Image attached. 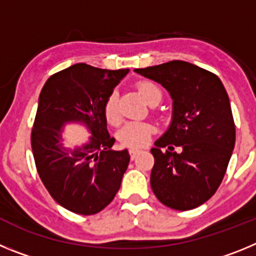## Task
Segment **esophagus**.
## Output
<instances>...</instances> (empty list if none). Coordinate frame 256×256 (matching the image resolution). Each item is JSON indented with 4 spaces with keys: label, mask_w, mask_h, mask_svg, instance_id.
Masks as SVG:
<instances>
[{
    "label": "esophagus",
    "mask_w": 256,
    "mask_h": 256,
    "mask_svg": "<svg viewBox=\"0 0 256 256\" xmlns=\"http://www.w3.org/2000/svg\"><path fill=\"white\" fill-rule=\"evenodd\" d=\"M140 154V150H134V148H132V150H130V159L134 160L136 158H137V155Z\"/></svg>",
    "instance_id": "obj_1"
}]
</instances>
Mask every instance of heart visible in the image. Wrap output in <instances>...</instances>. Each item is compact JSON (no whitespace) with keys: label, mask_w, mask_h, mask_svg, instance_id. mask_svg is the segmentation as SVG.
Wrapping results in <instances>:
<instances>
[{"label":"heart","mask_w":256,"mask_h":256,"mask_svg":"<svg viewBox=\"0 0 256 256\" xmlns=\"http://www.w3.org/2000/svg\"><path fill=\"white\" fill-rule=\"evenodd\" d=\"M137 90L148 104L154 102L155 100H162V90L150 80H141L137 83ZM104 116L106 122L112 126H118L120 123L122 114L120 108H119V98L115 91L108 94L104 102ZM154 132H155V128L151 123L130 122L119 130L118 140L126 148H141L148 144Z\"/></svg>","instance_id":"obj_1"}]
</instances>
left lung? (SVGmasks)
I'll list each match as a JSON object with an SVG mask.
<instances>
[{
  "label": "left lung",
  "instance_id": "1",
  "mask_svg": "<svg viewBox=\"0 0 256 256\" xmlns=\"http://www.w3.org/2000/svg\"><path fill=\"white\" fill-rule=\"evenodd\" d=\"M136 72L160 83L173 98L170 126L151 148V188L165 206L195 209L220 186L234 148L236 128L224 86L209 70L180 60ZM170 144L182 152H168ZM164 147L168 150L162 152Z\"/></svg>",
  "mask_w": 256,
  "mask_h": 256
}]
</instances>
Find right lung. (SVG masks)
I'll use <instances>...</instances> for the list:
<instances>
[{
  "instance_id": "right-lung-1",
  "label": "right lung",
  "mask_w": 256,
  "mask_h": 256,
  "mask_svg": "<svg viewBox=\"0 0 256 256\" xmlns=\"http://www.w3.org/2000/svg\"><path fill=\"white\" fill-rule=\"evenodd\" d=\"M126 73L76 64L52 74L40 91L30 136L36 168L52 198L69 212H100L120 188L130 154L112 148L115 138L106 128L104 102ZM66 121H82L92 133L70 154L60 144Z\"/></svg>"
}]
</instances>
